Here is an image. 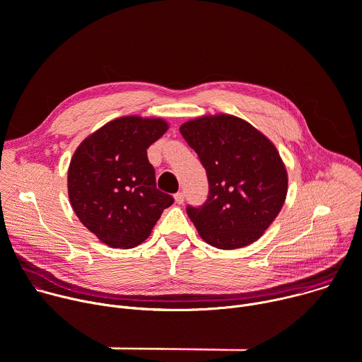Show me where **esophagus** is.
<instances>
[{
	"mask_svg": "<svg viewBox=\"0 0 362 362\" xmlns=\"http://www.w3.org/2000/svg\"><path fill=\"white\" fill-rule=\"evenodd\" d=\"M175 200H176V203L182 204V203L185 202V193H183V192H177V193L175 194Z\"/></svg>",
	"mask_w": 362,
	"mask_h": 362,
	"instance_id": "esophagus-1",
	"label": "esophagus"
}]
</instances>
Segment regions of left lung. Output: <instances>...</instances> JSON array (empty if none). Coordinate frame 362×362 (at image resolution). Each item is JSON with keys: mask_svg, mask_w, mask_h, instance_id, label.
Segmentation results:
<instances>
[{"mask_svg": "<svg viewBox=\"0 0 362 362\" xmlns=\"http://www.w3.org/2000/svg\"><path fill=\"white\" fill-rule=\"evenodd\" d=\"M180 133L197 153L209 182V194L186 212L204 242L238 249L259 239L281 212L288 175L275 146L247 122L203 116Z\"/></svg>", "mask_w": 362, "mask_h": 362, "instance_id": "8db88e82", "label": "left lung"}]
</instances>
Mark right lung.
Segmentation results:
<instances>
[{
    "label": "right lung",
    "mask_w": 362,
    "mask_h": 362,
    "mask_svg": "<svg viewBox=\"0 0 362 362\" xmlns=\"http://www.w3.org/2000/svg\"><path fill=\"white\" fill-rule=\"evenodd\" d=\"M168 130L162 119H116L88 136L69 168V197L80 222L112 247L141 243L173 196L156 187L147 148Z\"/></svg>",
    "instance_id": "obj_1"
}]
</instances>
